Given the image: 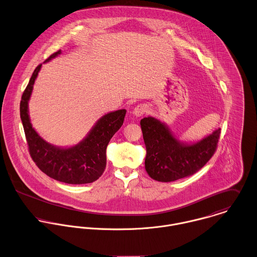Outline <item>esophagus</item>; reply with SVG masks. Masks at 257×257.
Returning a JSON list of instances; mask_svg holds the SVG:
<instances>
[{"label":"esophagus","mask_w":257,"mask_h":257,"mask_svg":"<svg viewBox=\"0 0 257 257\" xmlns=\"http://www.w3.org/2000/svg\"><path fill=\"white\" fill-rule=\"evenodd\" d=\"M147 111H148V106H147L146 104H139V105H137V106L134 108L133 113H134L135 116L141 117V116H143L144 114H146Z\"/></svg>","instance_id":"34e87169"}]
</instances>
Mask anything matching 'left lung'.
<instances>
[{
  "label": "left lung",
  "instance_id": "left-lung-1",
  "mask_svg": "<svg viewBox=\"0 0 257 257\" xmlns=\"http://www.w3.org/2000/svg\"><path fill=\"white\" fill-rule=\"evenodd\" d=\"M146 145L145 169L148 175L160 182H171L194 174L214 155L220 129L192 145L178 142L168 128L153 117L140 122Z\"/></svg>",
  "mask_w": 257,
  "mask_h": 257
}]
</instances>
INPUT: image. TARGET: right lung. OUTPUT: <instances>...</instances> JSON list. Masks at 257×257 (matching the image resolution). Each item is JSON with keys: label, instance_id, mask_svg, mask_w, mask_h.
<instances>
[{"label": "right lung", "instance_id": "add662e5", "mask_svg": "<svg viewBox=\"0 0 257 257\" xmlns=\"http://www.w3.org/2000/svg\"><path fill=\"white\" fill-rule=\"evenodd\" d=\"M53 53L46 61L59 55ZM42 64L34 70L20 103L29 153L41 171L49 177L68 184H87L96 181L106 167V148L113 135L124 122L126 110H118L104 115L84 141L71 148H58L44 141L34 130L28 114V101Z\"/></svg>", "mask_w": 257, "mask_h": 257}]
</instances>
